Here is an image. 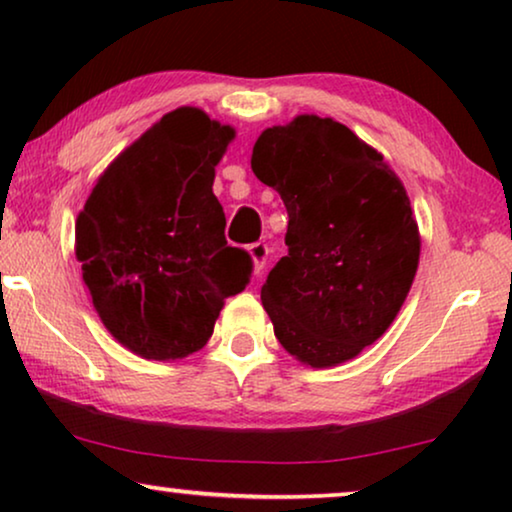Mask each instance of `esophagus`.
I'll return each instance as SVG.
<instances>
[{
  "label": "esophagus",
  "instance_id": "obj_1",
  "mask_svg": "<svg viewBox=\"0 0 512 512\" xmlns=\"http://www.w3.org/2000/svg\"><path fill=\"white\" fill-rule=\"evenodd\" d=\"M247 254H249V258H251V270H254V275H258V272L263 270L265 258H268V244H263V242L249 244Z\"/></svg>",
  "mask_w": 512,
  "mask_h": 512
}]
</instances>
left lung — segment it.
<instances>
[{"instance_id": "8db88e82", "label": "left lung", "mask_w": 512, "mask_h": 512, "mask_svg": "<svg viewBox=\"0 0 512 512\" xmlns=\"http://www.w3.org/2000/svg\"><path fill=\"white\" fill-rule=\"evenodd\" d=\"M251 170L289 212V254L261 289L279 345L317 370L356 359L394 324L417 275L422 235L403 181L317 114L265 128Z\"/></svg>"}]
</instances>
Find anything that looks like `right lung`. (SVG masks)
Wrapping results in <instances>:
<instances>
[{"instance_id": "right-lung-1", "label": "right lung", "mask_w": 512, "mask_h": 512, "mask_svg": "<svg viewBox=\"0 0 512 512\" xmlns=\"http://www.w3.org/2000/svg\"><path fill=\"white\" fill-rule=\"evenodd\" d=\"M233 125L179 107L111 160L76 216L74 254L95 312L149 361L207 345L228 296L249 282L247 251L228 247L212 191Z\"/></svg>"}]
</instances>
